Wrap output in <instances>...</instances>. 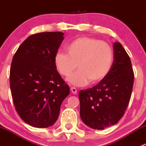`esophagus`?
<instances>
[{
	"instance_id": "34e87169",
	"label": "esophagus",
	"mask_w": 146,
	"mask_h": 146,
	"mask_svg": "<svg viewBox=\"0 0 146 146\" xmlns=\"http://www.w3.org/2000/svg\"><path fill=\"white\" fill-rule=\"evenodd\" d=\"M70 90H71L72 93L74 94V95H76V94H77V90H76V88H74V87H71L70 88Z\"/></svg>"
}]
</instances>
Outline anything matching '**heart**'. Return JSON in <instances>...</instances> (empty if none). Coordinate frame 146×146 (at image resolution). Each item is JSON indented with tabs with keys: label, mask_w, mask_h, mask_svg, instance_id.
<instances>
[{
	"label": "heart",
	"mask_w": 146,
	"mask_h": 146,
	"mask_svg": "<svg viewBox=\"0 0 146 146\" xmlns=\"http://www.w3.org/2000/svg\"><path fill=\"white\" fill-rule=\"evenodd\" d=\"M68 54L58 51L54 64L58 73L69 76L67 80L75 86H85L89 82H100L110 73L114 61L113 49L109 44L90 37L75 39L67 46Z\"/></svg>",
	"instance_id": "b5f03b06"
}]
</instances>
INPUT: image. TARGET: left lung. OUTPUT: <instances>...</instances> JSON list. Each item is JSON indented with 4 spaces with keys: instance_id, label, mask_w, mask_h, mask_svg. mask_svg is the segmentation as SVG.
<instances>
[{
    "instance_id": "obj_1",
    "label": "left lung",
    "mask_w": 146,
    "mask_h": 146,
    "mask_svg": "<svg viewBox=\"0 0 146 146\" xmlns=\"http://www.w3.org/2000/svg\"><path fill=\"white\" fill-rule=\"evenodd\" d=\"M114 61L110 73L93 88L79 92L82 121L89 127L102 130L116 124L129 105L134 74L124 48L113 44Z\"/></svg>"
}]
</instances>
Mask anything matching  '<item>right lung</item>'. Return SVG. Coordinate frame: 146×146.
<instances>
[{
    "mask_svg": "<svg viewBox=\"0 0 146 146\" xmlns=\"http://www.w3.org/2000/svg\"><path fill=\"white\" fill-rule=\"evenodd\" d=\"M64 35L61 32L31 35L13 58L10 85L13 102L21 119L34 127L52 126L70 93L54 64Z\"/></svg>",
    "mask_w": 146,
    "mask_h": 146,
    "instance_id": "1",
    "label": "right lung"
}]
</instances>
